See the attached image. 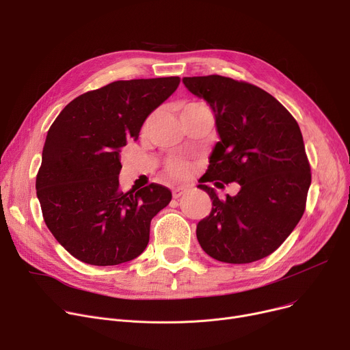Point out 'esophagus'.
<instances>
[{
	"instance_id": "34e87169",
	"label": "esophagus",
	"mask_w": 350,
	"mask_h": 350,
	"mask_svg": "<svg viewBox=\"0 0 350 350\" xmlns=\"http://www.w3.org/2000/svg\"><path fill=\"white\" fill-rule=\"evenodd\" d=\"M187 191H189V187H186V186H177V187H173V189H172V193H173V197H174V198L181 197L183 194H186Z\"/></svg>"
}]
</instances>
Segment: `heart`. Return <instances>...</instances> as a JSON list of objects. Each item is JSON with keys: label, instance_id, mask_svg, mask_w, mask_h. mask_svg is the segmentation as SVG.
<instances>
[{"label": "heart", "instance_id": "obj_1", "mask_svg": "<svg viewBox=\"0 0 350 350\" xmlns=\"http://www.w3.org/2000/svg\"><path fill=\"white\" fill-rule=\"evenodd\" d=\"M200 107H206V106L198 102H190L183 107V112H189V110H196ZM165 170H167V173L173 177H186L191 172V163L186 159L173 157V159H169L167 163H165Z\"/></svg>", "mask_w": 350, "mask_h": 350}]
</instances>
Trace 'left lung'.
Wrapping results in <instances>:
<instances>
[{"label":"left lung","mask_w":350,"mask_h":350,"mask_svg":"<svg viewBox=\"0 0 350 350\" xmlns=\"http://www.w3.org/2000/svg\"><path fill=\"white\" fill-rule=\"evenodd\" d=\"M183 83L211 106L219 135L198 185L213 208L197 224V240L221 262L265 258L286 240L306 207L310 164L301 129L277 99L252 83L219 75L183 78ZM207 180H237L242 190L219 200L204 185Z\"/></svg>","instance_id":"left-lung-1"}]
</instances>
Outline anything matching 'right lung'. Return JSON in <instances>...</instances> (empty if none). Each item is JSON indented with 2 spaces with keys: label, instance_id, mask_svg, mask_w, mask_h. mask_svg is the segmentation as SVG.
I'll use <instances>...</instances> for the list:
<instances>
[{
  "label": "right lung",
  "instance_id": "right-lung-1",
  "mask_svg": "<svg viewBox=\"0 0 350 350\" xmlns=\"http://www.w3.org/2000/svg\"><path fill=\"white\" fill-rule=\"evenodd\" d=\"M178 83V77L116 81L75 98L51 124L36 196L46 227L79 261L118 265L149 244L152 218L172 191L152 183L123 193L120 152Z\"/></svg>",
  "mask_w": 350,
  "mask_h": 350
}]
</instances>
